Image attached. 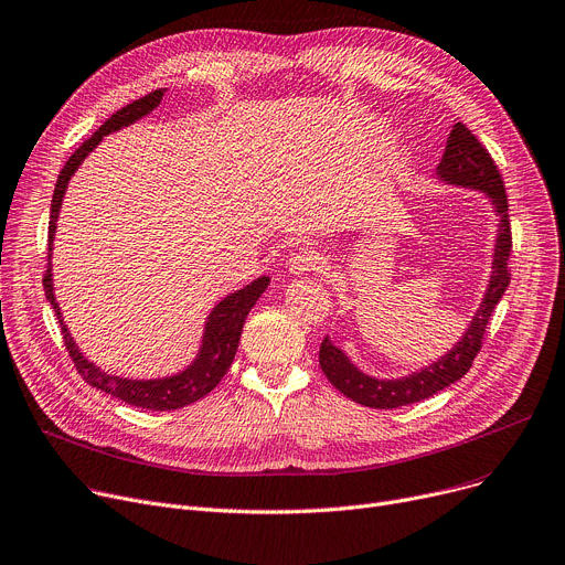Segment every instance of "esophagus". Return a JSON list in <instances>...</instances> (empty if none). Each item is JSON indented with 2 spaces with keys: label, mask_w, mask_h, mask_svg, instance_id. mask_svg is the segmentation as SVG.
I'll use <instances>...</instances> for the list:
<instances>
[{
  "label": "esophagus",
  "mask_w": 565,
  "mask_h": 565,
  "mask_svg": "<svg viewBox=\"0 0 565 565\" xmlns=\"http://www.w3.org/2000/svg\"><path fill=\"white\" fill-rule=\"evenodd\" d=\"M320 266V256L318 252H311V249H299L295 252L290 258H288V270L292 275H305V273H311Z\"/></svg>",
  "instance_id": "esophagus-1"
}]
</instances>
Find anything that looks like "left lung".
<instances>
[{"mask_svg":"<svg viewBox=\"0 0 565 565\" xmlns=\"http://www.w3.org/2000/svg\"><path fill=\"white\" fill-rule=\"evenodd\" d=\"M436 174L440 181L477 188V191L491 198L493 209L500 215V234L495 243L493 275H491V281H488L483 302L479 305V311L472 318L461 341L445 356H440L436 363L423 367L420 372L408 374V377H402V380L367 377V374H363L341 350L329 341V335H324V341L320 345V367L324 372V377L343 395L370 408H397V406L420 402L447 388L449 384H455L457 380H461L470 370L472 361L477 359L483 343L488 320H491L498 302L511 281V270H509L511 222H509V200L504 193V181L495 161L491 159V154H488V149L477 140V136L463 122H457L452 134H449L445 154L436 168Z\"/></svg>","mask_w":565,"mask_h":565,"instance_id":"1","label":"left lung"}]
</instances>
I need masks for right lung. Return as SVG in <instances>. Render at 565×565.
<instances>
[{
  "label": "right lung",
  "mask_w": 565,
  "mask_h": 565,
  "mask_svg": "<svg viewBox=\"0 0 565 565\" xmlns=\"http://www.w3.org/2000/svg\"><path fill=\"white\" fill-rule=\"evenodd\" d=\"M166 88L152 90L149 95L122 106L120 110L113 113V116L74 152L58 179H56V188L52 195V211H50V243H47V273L43 277V286H45V297L50 299V305L56 311L58 324H61V333H63V343L65 350L70 354V359L74 361V367L84 377V382H88L93 388H99L113 397H118L131 406H140V408H149V411H174L181 406L193 404L198 399H202L204 395H209L220 382L224 374H227L236 350H238V341L243 333V324L245 318L249 313V309L256 305V299L263 295V290L268 288L270 277H258L256 281H252L249 286L232 292L222 299V302L211 311L206 327H204V338H202V348L198 359L188 365L183 372L174 374V377H166V380H147V382H138V380H122V377H113L108 372H102L95 363H90L77 348V343L72 341V335L61 318V309L56 305L54 297V286H52V241H54V232H56V220H58V211H61V202L65 195V188L70 177L77 172V168L82 166V161L88 157V152L99 145V140L110 134L118 131L122 127L134 125L136 120H140L142 116H147L149 110H154L161 99H163Z\"/></svg>",
  "instance_id": "add662e5"
}]
</instances>
